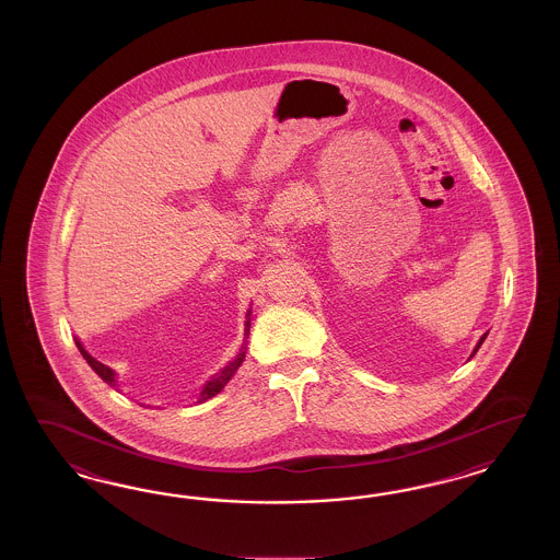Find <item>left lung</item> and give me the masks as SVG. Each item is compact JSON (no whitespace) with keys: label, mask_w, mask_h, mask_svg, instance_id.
Here are the masks:
<instances>
[{"label":"left lung","mask_w":560,"mask_h":560,"mask_svg":"<svg viewBox=\"0 0 560 560\" xmlns=\"http://www.w3.org/2000/svg\"><path fill=\"white\" fill-rule=\"evenodd\" d=\"M487 335H489V332H485V335H482V337H480V339H478V342H476L475 351H472V353H470V359H472V357L476 355V351H478V349H480V345H482V342H485V339H487Z\"/></svg>","instance_id":"obj_1"}]
</instances>
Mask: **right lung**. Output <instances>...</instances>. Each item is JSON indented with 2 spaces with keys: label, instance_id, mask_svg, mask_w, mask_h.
<instances>
[{
  "label": "right lung",
  "instance_id": "right-lung-1",
  "mask_svg": "<svg viewBox=\"0 0 560 560\" xmlns=\"http://www.w3.org/2000/svg\"><path fill=\"white\" fill-rule=\"evenodd\" d=\"M250 314H253V307L246 312L244 340H242V347H240V351H237L236 357H234L232 361H228V363L221 368L220 372L213 373V375L205 382L199 394H195V402H205V400H209V398L218 396V394L225 388V384L234 377V373L237 372V368L242 365V361H244V357H246L248 335H250ZM75 347L80 349V353H82V357L88 361V365H90L94 372L98 373V377H102L108 386H113V388H117V390H119V377H117V372H115L113 368H108V365L101 363L98 359H94V357L90 355V353L85 351L82 340L75 339Z\"/></svg>",
  "mask_w": 560,
  "mask_h": 560
}]
</instances>
